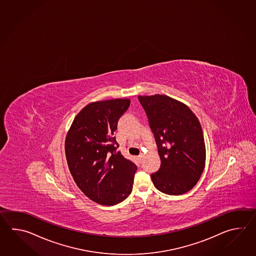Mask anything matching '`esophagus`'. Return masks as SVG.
Wrapping results in <instances>:
<instances>
[{
  "label": "esophagus",
  "mask_w": 256,
  "mask_h": 256,
  "mask_svg": "<svg viewBox=\"0 0 256 256\" xmlns=\"http://www.w3.org/2000/svg\"><path fill=\"white\" fill-rule=\"evenodd\" d=\"M138 159H139V161H140V162H142V159H144V154H139V156H138Z\"/></svg>",
  "instance_id": "esophagus-1"
}]
</instances>
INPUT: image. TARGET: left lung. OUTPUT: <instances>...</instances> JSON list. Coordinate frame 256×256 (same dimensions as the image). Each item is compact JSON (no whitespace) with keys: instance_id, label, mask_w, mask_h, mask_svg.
Segmentation results:
<instances>
[{"instance_id":"left-lung-1","label":"left lung","mask_w":256,"mask_h":256,"mask_svg":"<svg viewBox=\"0 0 256 256\" xmlns=\"http://www.w3.org/2000/svg\"><path fill=\"white\" fill-rule=\"evenodd\" d=\"M158 147L161 166L151 174L158 190L182 195L202 176L206 146L202 126L186 104L166 95L138 96Z\"/></svg>"}]
</instances>
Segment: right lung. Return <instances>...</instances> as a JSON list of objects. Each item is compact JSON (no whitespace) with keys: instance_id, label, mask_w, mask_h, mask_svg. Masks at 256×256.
<instances>
[{"instance_id":"right-lung-1","label":"right lung","mask_w":256,"mask_h":256,"mask_svg":"<svg viewBox=\"0 0 256 256\" xmlns=\"http://www.w3.org/2000/svg\"><path fill=\"white\" fill-rule=\"evenodd\" d=\"M129 98L88 104L76 115L66 134V162L78 188L104 206L124 202L132 190L137 166L116 152L115 130Z\"/></svg>"}]
</instances>
